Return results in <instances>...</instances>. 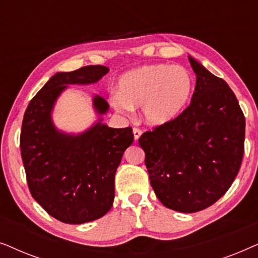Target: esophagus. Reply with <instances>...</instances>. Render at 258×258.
<instances>
[{"label":"esophagus","mask_w":258,"mask_h":258,"mask_svg":"<svg viewBox=\"0 0 258 258\" xmlns=\"http://www.w3.org/2000/svg\"><path fill=\"white\" fill-rule=\"evenodd\" d=\"M133 133H134V139H135V141L139 140L141 135H142V130L139 129V128H134Z\"/></svg>","instance_id":"esophagus-1"}]
</instances>
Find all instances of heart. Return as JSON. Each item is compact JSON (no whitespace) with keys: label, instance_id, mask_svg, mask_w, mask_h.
Segmentation results:
<instances>
[{"label":"heart","instance_id":"obj_1","mask_svg":"<svg viewBox=\"0 0 258 258\" xmlns=\"http://www.w3.org/2000/svg\"><path fill=\"white\" fill-rule=\"evenodd\" d=\"M194 81L181 66L149 64L125 73L118 81V93L110 102L121 114L142 107V117L150 125L172 121L186 107Z\"/></svg>","mask_w":258,"mask_h":258}]
</instances>
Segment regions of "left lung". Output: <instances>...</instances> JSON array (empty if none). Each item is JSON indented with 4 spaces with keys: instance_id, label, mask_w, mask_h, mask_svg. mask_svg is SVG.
Returning <instances> with one entry per match:
<instances>
[{
    "instance_id": "1",
    "label": "left lung",
    "mask_w": 258,
    "mask_h": 258,
    "mask_svg": "<svg viewBox=\"0 0 258 258\" xmlns=\"http://www.w3.org/2000/svg\"><path fill=\"white\" fill-rule=\"evenodd\" d=\"M189 61L196 74L190 105L139 140L157 199L179 213H196L220 200L244 153L245 118L234 91L191 56Z\"/></svg>"
}]
</instances>
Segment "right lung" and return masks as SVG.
I'll use <instances>...</instances> for the list:
<instances>
[{
    "instance_id": "obj_1",
    "label": "right lung",
    "mask_w": 258,
    "mask_h": 258,
    "mask_svg": "<svg viewBox=\"0 0 258 258\" xmlns=\"http://www.w3.org/2000/svg\"><path fill=\"white\" fill-rule=\"evenodd\" d=\"M109 72L87 66L57 73L29 102L22 122L20 147L27 182L34 200L56 220L81 224L110 210L115 197V172L123 153L134 141L133 129H114L98 122L73 135L56 129L51 119L57 97L69 84H91ZM97 114L109 104L94 96Z\"/></svg>"
}]
</instances>
